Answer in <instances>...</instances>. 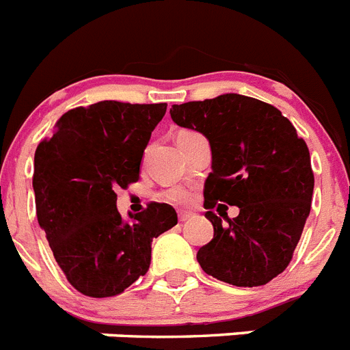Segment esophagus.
<instances>
[{
  "mask_svg": "<svg viewBox=\"0 0 350 350\" xmlns=\"http://www.w3.org/2000/svg\"><path fill=\"white\" fill-rule=\"evenodd\" d=\"M193 217H194V213H191V212H180V213H178V221H180V222H187V221H191Z\"/></svg>",
  "mask_w": 350,
  "mask_h": 350,
  "instance_id": "34e87169",
  "label": "esophagus"
}]
</instances>
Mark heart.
<instances>
[{
	"mask_svg": "<svg viewBox=\"0 0 350 350\" xmlns=\"http://www.w3.org/2000/svg\"><path fill=\"white\" fill-rule=\"evenodd\" d=\"M161 198L173 203V205H187V203L193 202V191L189 187H184V185H175V187L163 191Z\"/></svg>",
	"mask_w": 350,
	"mask_h": 350,
	"instance_id": "b5f03b06",
	"label": "heart"
}]
</instances>
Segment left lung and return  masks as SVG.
I'll use <instances>...</instances> for the list:
<instances>
[{
  "instance_id": "8db88e82",
  "label": "left lung",
  "mask_w": 350,
  "mask_h": 350,
  "mask_svg": "<svg viewBox=\"0 0 350 350\" xmlns=\"http://www.w3.org/2000/svg\"><path fill=\"white\" fill-rule=\"evenodd\" d=\"M172 119L203 133L212 148L205 217L213 238L198 250L203 271L238 287L265 286L293 259L314 193L310 152L279 108L242 94L173 105ZM234 204V219L211 208ZM217 206V212H221Z\"/></svg>"
}]
</instances>
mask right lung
Returning a JSON list of instances; mask_svg holds the SVG:
<instances>
[{"instance_id":"1","label":"right lung","mask_w":350,"mask_h":350,"mask_svg":"<svg viewBox=\"0 0 350 350\" xmlns=\"http://www.w3.org/2000/svg\"><path fill=\"white\" fill-rule=\"evenodd\" d=\"M166 103L120 101L68 110L35 152L36 217L68 282L91 298L117 296L150 267L152 238L177 224L166 203L124 221L117 187L140 178V163Z\"/></svg>"}]
</instances>
